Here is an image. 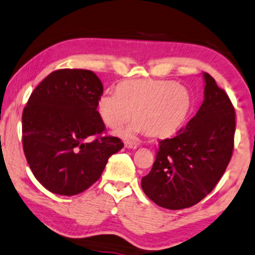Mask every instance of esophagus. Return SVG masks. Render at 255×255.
Masks as SVG:
<instances>
[{"mask_svg":"<svg viewBox=\"0 0 255 255\" xmlns=\"http://www.w3.org/2000/svg\"><path fill=\"white\" fill-rule=\"evenodd\" d=\"M137 144L136 143H130V142H127L125 143V147H128V149H131V150H134L137 149Z\"/></svg>","mask_w":255,"mask_h":255,"instance_id":"34e87169","label":"esophagus"}]
</instances>
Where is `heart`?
<instances>
[{
	"mask_svg": "<svg viewBox=\"0 0 255 255\" xmlns=\"http://www.w3.org/2000/svg\"><path fill=\"white\" fill-rule=\"evenodd\" d=\"M189 108L188 90L168 80H128L118 92H106L98 100L100 118L110 128L123 127L132 115L136 118L121 132L125 138L145 131L150 137L168 136L183 123Z\"/></svg>",
	"mask_w": 255,
	"mask_h": 255,
	"instance_id": "heart-1",
	"label": "heart"
}]
</instances>
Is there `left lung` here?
Here are the masks:
<instances>
[{"label": "left lung", "mask_w": 255, "mask_h": 255, "mask_svg": "<svg viewBox=\"0 0 255 255\" xmlns=\"http://www.w3.org/2000/svg\"><path fill=\"white\" fill-rule=\"evenodd\" d=\"M204 99L194 118L175 137L159 142L156 161L142 189L157 206L189 208L215 188L234 147L235 111L231 99L203 73Z\"/></svg>", "instance_id": "obj_1"}]
</instances>
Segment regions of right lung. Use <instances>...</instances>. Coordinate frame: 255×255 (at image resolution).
Here are the masks:
<instances>
[{
	"instance_id": "1",
	"label": "right lung",
	"mask_w": 255,
	"mask_h": 255,
	"mask_svg": "<svg viewBox=\"0 0 255 255\" xmlns=\"http://www.w3.org/2000/svg\"><path fill=\"white\" fill-rule=\"evenodd\" d=\"M103 91L92 71L65 68L52 72L30 94L22 113L23 151L51 193H83L99 180L110 156L124 147L119 138L102 136L105 125L97 108Z\"/></svg>"
}]
</instances>
